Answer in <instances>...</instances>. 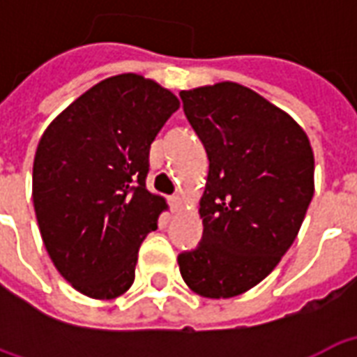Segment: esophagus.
I'll return each mask as SVG.
<instances>
[{
	"mask_svg": "<svg viewBox=\"0 0 357 357\" xmlns=\"http://www.w3.org/2000/svg\"><path fill=\"white\" fill-rule=\"evenodd\" d=\"M170 208L174 210V212H178V210L183 208V199L178 197V195H176V197H170Z\"/></svg>",
	"mask_w": 357,
	"mask_h": 357,
	"instance_id": "obj_1",
	"label": "esophagus"
}]
</instances>
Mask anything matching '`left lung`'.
Instances as JSON below:
<instances>
[{"label": "left lung", "mask_w": 357, "mask_h": 357, "mask_svg": "<svg viewBox=\"0 0 357 357\" xmlns=\"http://www.w3.org/2000/svg\"><path fill=\"white\" fill-rule=\"evenodd\" d=\"M208 156L202 239L178 256L187 287L231 298L271 273L291 248L314 197L304 130L252 89L222 82L179 93Z\"/></svg>", "instance_id": "1"}]
</instances>
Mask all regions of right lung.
I'll return each instance as SVG.
<instances>
[{
	"label": "right lung",
	"instance_id": "obj_1",
	"mask_svg": "<svg viewBox=\"0 0 357 357\" xmlns=\"http://www.w3.org/2000/svg\"><path fill=\"white\" fill-rule=\"evenodd\" d=\"M178 109V97L156 82L120 74L43 132L32 174L36 218L55 268L82 294L109 300L132 287L141 243L166 208L145 185L149 151Z\"/></svg>",
	"mask_w": 357,
	"mask_h": 357
}]
</instances>
